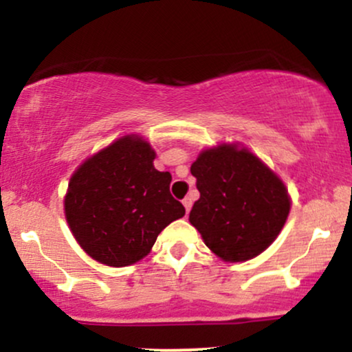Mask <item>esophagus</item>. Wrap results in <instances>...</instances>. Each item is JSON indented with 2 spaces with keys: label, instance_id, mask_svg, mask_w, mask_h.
I'll use <instances>...</instances> for the list:
<instances>
[{
  "label": "esophagus",
  "instance_id": "obj_1",
  "mask_svg": "<svg viewBox=\"0 0 352 352\" xmlns=\"http://www.w3.org/2000/svg\"><path fill=\"white\" fill-rule=\"evenodd\" d=\"M182 204H184V207H185V212H190V208H192V199H190V197H185L184 200H182Z\"/></svg>",
  "mask_w": 352,
  "mask_h": 352
}]
</instances>
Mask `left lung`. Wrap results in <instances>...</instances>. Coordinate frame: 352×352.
<instances>
[{
  "label": "left lung",
  "instance_id": "left-lung-1",
  "mask_svg": "<svg viewBox=\"0 0 352 352\" xmlns=\"http://www.w3.org/2000/svg\"><path fill=\"white\" fill-rule=\"evenodd\" d=\"M200 199L190 223L220 260H252L276 240L292 197L280 177L238 142L204 148L190 167Z\"/></svg>",
  "mask_w": 352,
  "mask_h": 352
}]
</instances>
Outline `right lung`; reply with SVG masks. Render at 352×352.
Returning <instances> with one entry per match:
<instances>
[{"instance_id":"obj_1","label":"right lung","mask_w":352,"mask_h":352,"mask_svg":"<svg viewBox=\"0 0 352 352\" xmlns=\"http://www.w3.org/2000/svg\"><path fill=\"white\" fill-rule=\"evenodd\" d=\"M155 151L137 134L119 137L76 168L64 215L80 248L99 263L134 265L162 230L185 215L170 195L172 175L153 167Z\"/></svg>"}]
</instances>
